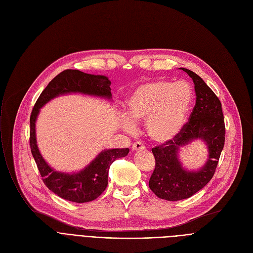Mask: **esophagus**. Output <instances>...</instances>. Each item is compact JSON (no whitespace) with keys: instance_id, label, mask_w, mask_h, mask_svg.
<instances>
[{"instance_id":"obj_1","label":"esophagus","mask_w":253,"mask_h":253,"mask_svg":"<svg viewBox=\"0 0 253 253\" xmlns=\"http://www.w3.org/2000/svg\"><path fill=\"white\" fill-rule=\"evenodd\" d=\"M143 149H145V147H144V144L142 142H140V141H136V142H134L133 144H132V151H133V152L139 151V150H143Z\"/></svg>"}]
</instances>
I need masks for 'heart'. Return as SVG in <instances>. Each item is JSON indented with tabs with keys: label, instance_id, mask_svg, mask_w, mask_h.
<instances>
[{
	"label": "heart",
	"instance_id": "1",
	"mask_svg": "<svg viewBox=\"0 0 253 253\" xmlns=\"http://www.w3.org/2000/svg\"><path fill=\"white\" fill-rule=\"evenodd\" d=\"M194 99V92L184 81L159 80L138 86L127 100L128 114L123 128L133 133L135 121H145L150 138L156 142L173 139L182 129Z\"/></svg>",
	"mask_w": 253,
	"mask_h": 253
}]
</instances>
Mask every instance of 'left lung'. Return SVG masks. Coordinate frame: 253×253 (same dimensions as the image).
<instances>
[{
  "mask_svg": "<svg viewBox=\"0 0 253 253\" xmlns=\"http://www.w3.org/2000/svg\"><path fill=\"white\" fill-rule=\"evenodd\" d=\"M195 84L196 104L179 133L167 142L157 145L152 152L155 170L149 181L153 193L167 201L188 199L203 189L213 177L224 145L225 127L221 103L215 93L194 72L182 69ZM196 139L209 147V160L198 171L185 170L178 159L179 149Z\"/></svg>",
  "mask_w": 253,
  "mask_h": 253,
  "instance_id": "left-lung-1",
  "label": "left lung"
}]
</instances>
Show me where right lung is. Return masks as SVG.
<instances>
[{
  "mask_svg": "<svg viewBox=\"0 0 253 253\" xmlns=\"http://www.w3.org/2000/svg\"><path fill=\"white\" fill-rule=\"evenodd\" d=\"M68 93L112 98L111 81L108 77L90 75L78 70H65L58 74L43 90L33 109L30 123V145L33 157L46 187L66 201L85 203L95 200L108 187L109 169L119 158L128 155L129 149L102 151L86 168L74 173L52 169L40 154L36 139V121L40 109L56 96Z\"/></svg>",
  "mask_w": 253,
  "mask_h": 253,
  "instance_id": "right-lung-1",
  "label": "right lung"
}]
</instances>
